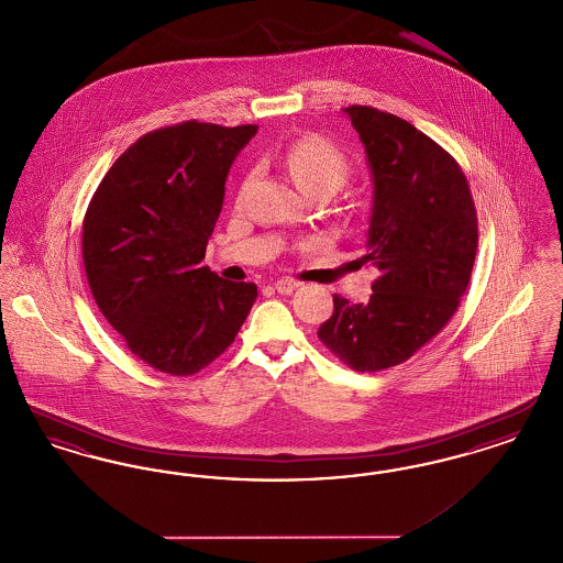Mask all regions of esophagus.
Instances as JSON below:
<instances>
[{"instance_id": "esophagus-1", "label": "esophagus", "mask_w": 563, "mask_h": 563, "mask_svg": "<svg viewBox=\"0 0 563 563\" xmlns=\"http://www.w3.org/2000/svg\"><path fill=\"white\" fill-rule=\"evenodd\" d=\"M274 289L280 295H291L297 289V283L291 278H280L274 283Z\"/></svg>"}]
</instances>
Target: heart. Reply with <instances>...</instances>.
I'll return each instance as SVG.
<instances>
[{"mask_svg": "<svg viewBox=\"0 0 563 563\" xmlns=\"http://www.w3.org/2000/svg\"><path fill=\"white\" fill-rule=\"evenodd\" d=\"M285 166L303 194L329 191L335 194L350 177V162L333 143L321 136H301L285 152ZM246 179L241 186V200L249 188Z\"/></svg>", "mask_w": 563, "mask_h": 563, "instance_id": "heart-1", "label": "heart"}]
</instances>
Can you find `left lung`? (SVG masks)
<instances>
[{
	"mask_svg": "<svg viewBox=\"0 0 563 563\" xmlns=\"http://www.w3.org/2000/svg\"><path fill=\"white\" fill-rule=\"evenodd\" d=\"M374 179L367 255L379 269L367 303L333 295L319 327L327 349L354 372L395 367L454 317L477 255V211L457 162L401 118L344 109Z\"/></svg>",
	"mask_w": 563,
	"mask_h": 563,
	"instance_id": "obj_1",
	"label": "left lung"
}]
</instances>
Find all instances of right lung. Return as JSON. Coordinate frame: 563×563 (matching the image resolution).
<instances>
[{
	"label": "right lung",
	"mask_w": 563,
	"mask_h": 563,
	"mask_svg": "<svg viewBox=\"0 0 563 563\" xmlns=\"http://www.w3.org/2000/svg\"><path fill=\"white\" fill-rule=\"evenodd\" d=\"M257 126L189 120L143 134L95 191L81 225L92 297L126 349L162 374L191 375L228 349L255 283L202 266L225 179Z\"/></svg>",
	"instance_id": "obj_1"
}]
</instances>
